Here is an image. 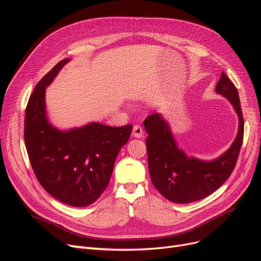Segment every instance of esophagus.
Masks as SVG:
<instances>
[{"label":"esophagus","instance_id":"obj_1","mask_svg":"<svg viewBox=\"0 0 261 261\" xmlns=\"http://www.w3.org/2000/svg\"><path fill=\"white\" fill-rule=\"evenodd\" d=\"M143 127H141L140 125H135L133 127V135H134V137H136V138H140V137H143Z\"/></svg>","mask_w":261,"mask_h":261}]
</instances>
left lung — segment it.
Masks as SVG:
<instances>
[{
  "mask_svg": "<svg viewBox=\"0 0 261 261\" xmlns=\"http://www.w3.org/2000/svg\"><path fill=\"white\" fill-rule=\"evenodd\" d=\"M216 90L230 100L239 114L240 127L234 143L219 159L200 161L187 155L176 147L168 124L152 113L144 122L148 169L153 186L165 198L178 203L200 200L222 185L232 174L239 159L244 137V118L239 92L224 72L221 74Z\"/></svg>",
  "mask_w": 261,
  "mask_h": 261,
  "instance_id": "1",
  "label": "left lung"
}]
</instances>
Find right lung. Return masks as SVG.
I'll return each instance as SVG.
<instances>
[{"mask_svg":"<svg viewBox=\"0 0 261 261\" xmlns=\"http://www.w3.org/2000/svg\"><path fill=\"white\" fill-rule=\"evenodd\" d=\"M68 61L59 62L30 94L23 138L40 185L55 199L85 207L96 201L108 187L116 156L127 144L133 125L110 127L91 123L68 132L52 127L45 117V87Z\"/></svg>","mask_w":261,"mask_h":261,"instance_id":"1","label":"right lung"}]
</instances>
